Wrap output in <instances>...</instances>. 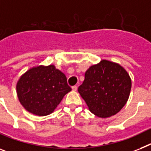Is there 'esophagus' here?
<instances>
[{
    "label": "esophagus",
    "mask_w": 151,
    "mask_h": 151,
    "mask_svg": "<svg viewBox=\"0 0 151 151\" xmlns=\"http://www.w3.org/2000/svg\"><path fill=\"white\" fill-rule=\"evenodd\" d=\"M72 90H73V91H77V90H78V87H77V86H76V85L73 86V87H72Z\"/></svg>",
    "instance_id": "obj_1"
}]
</instances>
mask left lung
<instances>
[{
  "label": "left lung",
  "instance_id": "obj_1",
  "mask_svg": "<svg viewBox=\"0 0 151 151\" xmlns=\"http://www.w3.org/2000/svg\"><path fill=\"white\" fill-rule=\"evenodd\" d=\"M84 77L78 92L93 114L108 117L116 114L126 104L131 80L121 65L103 60L91 66Z\"/></svg>",
  "mask_w": 151,
  "mask_h": 151
}]
</instances>
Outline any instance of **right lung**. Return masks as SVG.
<instances>
[{
  "label": "right lung",
  "mask_w": 151,
  "mask_h": 151,
  "mask_svg": "<svg viewBox=\"0 0 151 151\" xmlns=\"http://www.w3.org/2000/svg\"><path fill=\"white\" fill-rule=\"evenodd\" d=\"M70 91L66 76L54 65L31 68L17 83V97L23 107L38 116L51 114Z\"/></svg>",
  "instance_id": "1"
}]
</instances>
